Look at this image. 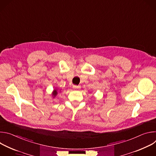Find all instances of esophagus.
<instances>
[{"label": "esophagus", "mask_w": 156, "mask_h": 156, "mask_svg": "<svg viewBox=\"0 0 156 156\" xmlns=\"http://www.w3.org/2000/svg\"><path fill=\"white\" fill-rule=\"evenodd\" d=\"M73 87L74 90H77V89H79L80 87V86H77V85H73Z\"/></svg>", "instance_id": "obj_1"}]
</instances>
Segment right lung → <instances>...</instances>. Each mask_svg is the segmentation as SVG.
<instances>
[{
  "mask_svg": "<svg viewBox=\"0 0 156 156\" xmlns=\"http://www.w3.org/2000/svg\"><path fill=\"white\" fill-rule=\"evenodd\" d=\"M57 94V90H54V93H53V96L55 97L56 95Z\"/></svg>",
  "mask_w": 156,
  "mask_h": 156,
  "instance_id": "right-lung-1",
  "label": "right lung"
}]
</instances>
